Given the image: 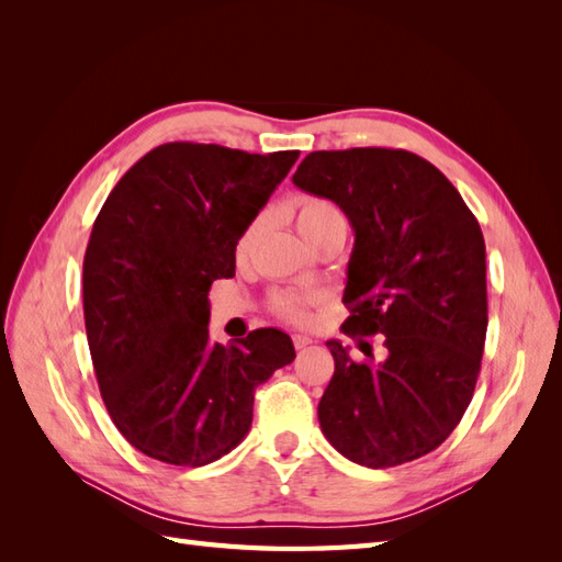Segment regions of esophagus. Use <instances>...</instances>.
<instances>
[{"instance_id":"1","label":"esophagus","mask_w":562,"mask_h":562,"mask_svg":"<svg viewBox=\"0 0 562 562\" xmlns=\"http://www.w3.org/2000/svg\"><path fill=\"white\" fill-rule=\"evenodd\" d=\"M293 345H295V349H304V347H310L312 345V337L310 335H293Z\"/></svg>"}]
</instances>
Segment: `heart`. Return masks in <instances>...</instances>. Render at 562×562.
Instances as JSON below:
<instances>
[{
	"label": "heart",
	"instance_id": "obj_1",
	"mask_svg": "<svg viewBox=\"0 0 562 562\" xmlns=\"http://www.w3.org/2000/svg\"><path fill=\"white\" fill-rule=\"evenodd\" d=\"M342 213L335 206L333 201L328 199H321V196H300L295 201V223L302 236H310L316 229H321L323 225L333 223V220H339ZM265 225V213L255 215L250 223L244 227V232L239 234V241H236V252L246 255L255 239H258L260 232ZM310 302L307 297H300L293 293H279L271 300V310H274L277 316L285 318V321H293V323H302L307 321V310H310Z\"/></svg>",
	"mask_w": 562,
	"mask_h": 562
}]
</instances>
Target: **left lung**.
I'll list each match as a JSON object with an SVG mask.
<instances>
[{
    "mask_svg": "<svg viewBox=\"0 0 562 562\" xmlns=\"http://www.w3.org/2000/svg\"><path fill=\"white\" fill-rule=\"evenodd\" d=\"M356 232L345 335H382V361L330 339L333 380L318 403L330 446L368 469L413 462L454 431L471 403L487 333L485 241L454 184L413 151H312L293 176ZM368 356V353H366ZM372 359V356H370Z\"/></svg>",
    "mask_w": 562,
    "mask_h": 562,
    "instance_id": "1",
    "label": "left lung"
}]
</instances>
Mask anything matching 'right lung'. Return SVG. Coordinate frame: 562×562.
Here are the masks:
<instances>
[{
	"instance_id": "obj_1",
	"label": "right lung",
	"mask_w": 562,
	"mask_h": 562,
	"mask_svg": "<svg viewBox=\"0 0 562 562\" xmlns=\"http://www.w3.org/2000/svg\"><path fill=\"white\" fill-rule=\"evenodd\" d=\"M297 157L166 143L100 209L83 255V321L108 413L143 454L215 462L248 434L258 384L293 363L277 328L213 345L209 291L234 277L239 234Z\"/></svg>"
}]
</instances>
